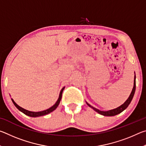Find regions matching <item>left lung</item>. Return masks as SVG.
<instances>
[{
    "label": "left lung",
    "instance_id": "left-lung-1",
    "mask_svg": "<svg viewBox=\"0 0 146 146\" xmlns=\"http://www.w3.org/2000/svg\"><path fill=\"white\" fill-rule=\"evenodd\" d=\"M135 89H136V80H135V75L134 86H133V90L131 91V93L129 98H127V100L125 101V102L123 103L122 105H121L120 107H118V108H116V109H114V110L108 111H100V110H98V109H96L95 108H93V106H91V105H90L88 103H87V104L89 106H90V108H93V110L95 111H97V113H98L100 115H102L104 116H115V115H117L118 114H119V113H120L121 112H122L123 111L125 110V109L127 108V106L129 105V104L131 103V100L133 99V96H134V94H135Z\"/></svg>",
    "mask_w": 146,
    "mask_h": 146
}]
</instances>
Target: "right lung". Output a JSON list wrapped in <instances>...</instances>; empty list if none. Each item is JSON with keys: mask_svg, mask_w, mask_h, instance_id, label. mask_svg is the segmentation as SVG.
<instances>
[{"mask_svg": "<svg viewBox=\"0 0 146 146\" xmlns=\"http://www.w3.org/2000/svg\"><path fill=\"white\" fill-rule=\"evenodd\" d=\"M64 88H63L62 89V90L60 91V95H59V97H58V100L56 101V102L55 104V105H53L52 107H51L50 108L48 109V110H44L42 111H39V112H32V111H29L28 110H26L23 109V108L20 107L19 106H18L17 104L14 102L13 100L12 99V101H13V103L14 104V105L16 106V108L18 109L19 110L23 112L24 114L29 116V117H40V116H43V115H45L48 114V113L52 112L53 111H54L55 110V109L57 108V106H58L59 103L60 102V100L62 98V92H63V90H64Z\"/></svg>", "mask_w": 146, "mask_h": 146, "instance_id": "1", "label": "right lung"}]
</instances>
